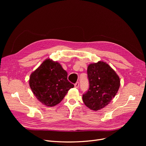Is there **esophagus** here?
<instances>
[{
	"instance_id": "1",
	"label": "esophagus",
	"mask_w": 146,
	"mask_h": 146,
	"mask_svg": "<svg viewBox=\"0 0 146 146\" xmlns=\"http://www.w3.org/2000/svg\"><path fill=\"white\" fill-rule=\"evenodd\" d=\"M79 86V82H76V83L74 84V88H78Z\"/></svg>"
}]
</instances>
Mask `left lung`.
<instances>
[{
  "label": "left lung",
  "mask_w": 146,
  "mask_h": 146,
  "mask_svg": "<svg viewBox=\"0 0 146 146\" xmlns=\"http://www.w3.org/2000/svg\"><path fill=\"white\" fill-rule=\"evenodd\" d=\"M89 88L83 95V101L92 110L98 111L108 105L120 86L118 75L106 63L98 61L88 67Z\"/></svg>",
  "instance_id": "1"
}]
</instances>
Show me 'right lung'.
<instances>
[{"instance_id":"right-lung-1","label":"right lung","mask_w":146,"mask_h":146,"mask_svg":"<svg viewBox=\"0 0 146 146\" xmlns=\"http://www.w3.org/2000/svg\"><path fill=\"white\" fill-rule=\"evenodd\" d=\"M29 86L42 104L54 106L63 100L67 92L74 87L67 80V73L57 61L48 58L30 76Z\"/></svg>"}]
</instances>
